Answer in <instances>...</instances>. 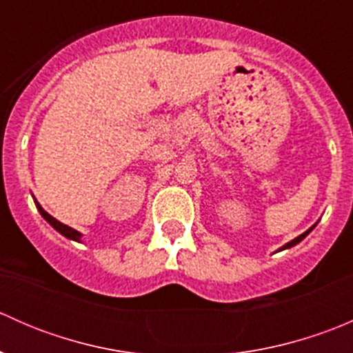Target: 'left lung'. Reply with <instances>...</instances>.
Masks as SVG:
<instances>
[{"label":"left lung","instance_id":"left-lung-1","mask_svg":"<svg viewBox=\"0 0 353 353\" xmlns=\"http://www.w3.org/2000/svg\"><path fill=\"white\" fill-rule=\"evenodd\" d=\"M314 227H316V223H314V225H312V227H311V229H309V230H305V232H304V234H301V236H299V237H295V239H294V241H290V243H287L285 245H283V248H280V251H283V249H288V248H292V245H295V244H299V243H301V241H302V239H304V237H305V236H307V234H309V232H311V230H312V229H314Z\"/></svg>","mask_w":353,"mask_h":353}]
</instances>
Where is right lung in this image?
<instances>
[{
  "label": "right lung",
  "instance_id": "right-lung-1",
  "mask_svg": "<svg viewBox=\"0 0 353 353\" xmlns=\"http://www.w3.org/2000/svg\"><path fill=\"white\" fill-rule=\"evenodd\" d=\"M35 205H37V210H39V213H41L42 216H44L46 220H48L49 223H51L52 227H54L56 230H58L59 234H63V236L65 237H68V239H73V241H80V237H81V234L78 232V230H74V229H71V227H68V225H65V223H61V222H58V220L54 219V216H51L49 215L48 212H46L44 208H42L41 205H39L37 201H35Z\"/></svg>",
  "mask_w": 353,
  "mask_h": 353
}]
</instances>
